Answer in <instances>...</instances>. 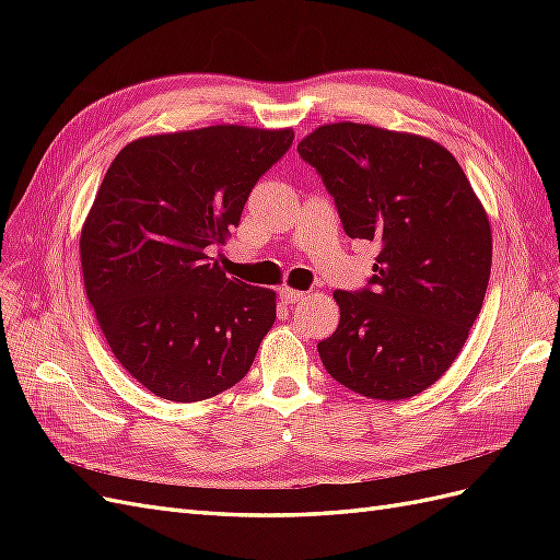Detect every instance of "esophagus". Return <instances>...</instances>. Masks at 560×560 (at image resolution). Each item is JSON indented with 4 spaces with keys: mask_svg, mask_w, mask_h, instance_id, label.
<instances>
[{
    "mask_svg": "<svg viewBox=\"0 0 560 560\" xmlns=\"http://www.w3.org/2000/svg\"><path fill=\"white\" fill-rule=\"evenodd\" d=\"M280 296L284 299V303H299L306 299V292H299V290H294V287H282Z\"/></svg>",
    "mask_w": 560,
    "mask_h": 560,
    "instance_id": "1",
    "label": "esophagus"
}]
</instances>
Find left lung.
<instances>
[{
  "label": "left lung",
  "mask_w": 560,
  "mask_h": 560,
  "mask_svg": "<svg viewBox=\"0 0 560 560\" xmlns=\"http://www.w3.org/2000/svg\"><path fill=\"white\" fill-rule=\"evenodd\" d=\"M350 238L381 247L362 292L336 290V331L317 343L334 381L409 399L442 378L479 317L493 261L488 214L439 142L369 124H327L299 142Z\"/></svg>",
  "instance_id": "left-lung-1"
}]
</instances>
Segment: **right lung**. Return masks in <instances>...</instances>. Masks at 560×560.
<instances>
[{
  "label": "right lung",
  "instance_id": "add662e5",
  "mask_svg": "<svg viewBox=\"0 0 560 560\" xmlns=\"http://www.w3.org/2000/svg\"><path fill=\"white\" fill-rule=\"evenodd\" d=\"M292 140L224 124L147 135L112 161L81 229L83 287L114 358L156 397L224 393L273 327L276 292L226 278L208 249Z\"/></svg>",
  "mask_w": 560,
  "mask_h": 560
}]
</instances>
